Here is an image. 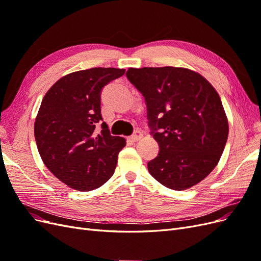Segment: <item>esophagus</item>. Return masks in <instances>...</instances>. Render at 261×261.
<instances>
[{
  "label": "esophagus",
  "mask_w": 261,
  "mask_h": 261,
  "mask_svg": "<svg viewBox=\"0 0 261 261\" xmlns=\"http://www.w3.org/2000/svg\"><path fill=\"white\" fill-rule=\"evenodd\" d=\"M141 137H143V133H141L140 130H136L128 139H129L130 141H133V143H135V141H138Z\"/></svg>",
  "instance_id": "obj_1"
}]
</instances>
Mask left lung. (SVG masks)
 I'll use <instances>...</instances> for the list:
<instances>
[{"mask_svg": "<svg viewBox=\"0 0 261 261\" xmlns=\"http://www.w3.org/2000/svg\"><path fill=\"white\" fill-rule=\"evenodd\" d=\"M126 77L145 98L150 134L159 144L150 174L174 191L199 183L216 168L228 135L216 89L180 67L128 68Z\"/></svg>", "mask_w": 261, "mask_h": 261, "instance_id": "8db88e82", "label": "left lung"}]
</instances>
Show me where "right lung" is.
<instances>
[{"instance_id":"add662e5","label":"right lung","mask_w":261,"mask_h":261,"mask_svg":"<svg viewBox=\"0 0 261 261\" xmlns=\"http://www.w3.org/2000/svg\"><path fill=\"white\" fill-rule=\"evenodd\" d=\"M124 73L112 67L78 70L55 83L41 102L35 122L38 151L53 175L70 188L92 191L113 175L126 140L112 136L103 122L101 92Z\"/></svg>"}]
</instances>
